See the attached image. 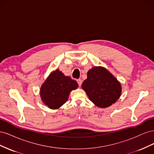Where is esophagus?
I'll list each match as a JSON object with an SVG mask.
<instances>
[{
  "instance_id": "34e87169",
  "label": "esophagus",
  "mask_w": 154,
  "mask_h": 154,
  "mask_svg": "<svg viewBox=\"0 0 154 154\" xmlns=\"http://www.w3.org/2000/svg\"><path fill=\"white\" fill-rule=\"evenodd\" d=\"M77 83H78L79 87H80L82 85V81L81 79H78V80H77Z\"/></svg>"
}]
</instances>
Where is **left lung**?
Listing matches in <instances>:
<instances>
[{"instance_id": "left-lung-1", "label": "left lung", "mask_w": 154, "mask_h": 154, "mask_svg": "<svg viewBox=\"0 0 154 154\" xmlns=\"http://www.w3.org/2000/svg\"><path fill=\"white\" fill-rule=\"evenodd\" d=\"M82 87L97 106L106 108L115 103L121 96L122 85L112 74L103 67L88 70Z\"/></svg>"}]
</instances>
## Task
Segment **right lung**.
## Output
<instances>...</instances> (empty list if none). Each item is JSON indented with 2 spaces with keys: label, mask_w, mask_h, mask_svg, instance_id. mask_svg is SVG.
<instances>
[{
  "label": "right lung",
  "mask_w": 154,
  "mask_h": 154,
  "mask_svg": "<svg viewBox=\"0 0 154 154\" xmlns=\"http://www.w3.org/2000/svg\"><path fill=\"white\" fill-rule=\"evenodd\" d=\"M77 82L58 69L51 72L40 88V97L49 109H57L67 101L70 92L76 89Z\"/></svg>",
  "instance_id": "add662e5"
}]
</instances>
